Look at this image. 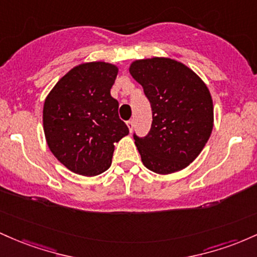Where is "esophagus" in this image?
Here are the masks:
<instances>
[{
    "label": "esophagus",
    "instance_id": "esophagus-1",
    "mask_svg": "<svg viewBox=\"0 0 257 257\" xmlns=\"http://www.w3.org/2000/svg\"><path fill=\"white\" fill-rule=\"evenodd\" d=\"M126 123H127L130 132H132V128H134V120H128Z\"/></svg>",
    "mask_w": 257,
    "mask_h": 257
}]
</instances>
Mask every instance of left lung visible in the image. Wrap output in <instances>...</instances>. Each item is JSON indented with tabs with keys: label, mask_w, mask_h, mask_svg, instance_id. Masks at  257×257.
Instances as JSON below:
<instances>
[{
	"label": "left lung",
	"mask_w": 257,
	"mask_h": 257,
	"mask_svg": "<svg viewBox=\"0 0 257 257\" xmlns=\"http://www.w3.org/2000/svg\"><path fill=\"white\" fill-rule=\"evenodd\" d=\"M130 73L152 106L148 135L134 140L144 166L161 175L180 171L200 154L214 126V105L194 71L170 58L136 60Z\"/></svg>",
	"instance_id": "obj_1"
}]
</instances>
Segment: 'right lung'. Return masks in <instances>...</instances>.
Listing matches in <instances>:
<instances>
[{"label":"right lung","instance_id":"1","mask_svg":"<svg viewBox=\"0 0 257 257\" xmlns=\"http://www.w3.org/2000/svg\"><path fill=\"white\" fill-rule=\"evenodd\" d=\"M117 68L104 62L75 66L57 82L43 105V130L51 152L75 174L97 176L111 165L114 143L128 127L110 96Z\"/></svg>","mask_w":257,"mask_h":257}]
</instances>
